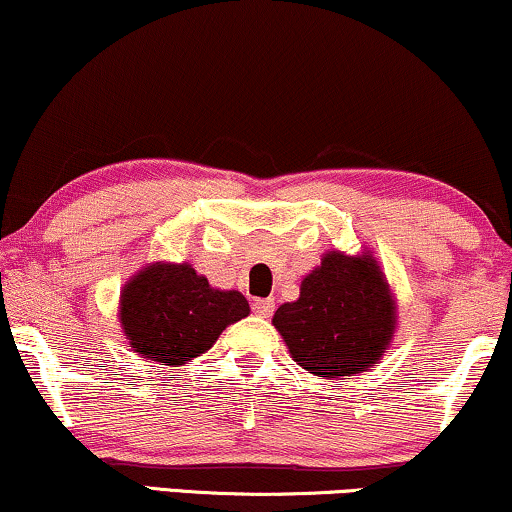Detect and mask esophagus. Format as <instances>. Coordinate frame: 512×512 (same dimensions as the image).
<instances>
[{"label":"esophagus","instance_id":"34e87169","mask_svg":"<svg viewBox=\"0 0 512 512\" xmlns=\"http://www.w3.org/2000/svg\"><path fill=\"white\" fill-rule=\"evenodd\" d=\"M274 309H276V302L271 300V297H267V300L252 302V312H255L257 316H262V319H269V316L274 314Z\"/></svg>","mask_w":512,"mask_h":512}]
</instances>
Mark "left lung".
<instances>
[{
	"label": "left lung",
	"mask_w": 512,
	"mask_h": 512,
	"mask_svg": "<svg viewBox=\"0 0 512 512\" xmlns=\"http://www.w3.org/2000/svg\"><path fill=\"white\" fill-rule=\"evenodd\" d=\"M274 326L302 368L340 378L375 364L394 331V302L371 257L333 250L302 281L300 300L281 304Z\"/></svg>",
	"instance_id": "1"
}]
</instances>
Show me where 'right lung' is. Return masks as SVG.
Returning a JSON list of instances; mask_svg holds the SVG:
<instances>
[{
    "label": "right lung",
    "instance_id": "right-lung-1",
    "mask_svg": "<svg viewBox=\"0 0 512 512\" xmlns=\"http://www.w3.org/2000/svg\"><path fill=\"white\" fill-rule=\"evenodd\" d=\"M248 314L238 290L210 288L189 264H153L127 283L120 302L129 345L165 366L208 352L229 323Z\"/></svg>",
    "mask_w": 512,
    "mask_h": 512
}]
</instances>
